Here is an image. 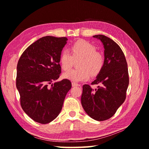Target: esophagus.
Returning a JSON list of instances; mask_svg holds the SVG:
<instances>
[{"label": "esophagus", "instance_id": "1", "mask_svg": "<svg viewBox=\"0 0 149 149\" xmlns=\"http://www.w3.org/2000/svg\"><path fill=\"white\" fill-rule=\"evenodd\" d=\"M72 86H81V84H78L77 83H74V82H73V83H72Z\"/></svg>", "mask_w": 149, "mask_h": 149}]
</instances>
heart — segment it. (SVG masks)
<instances>
[{"instance_id":"1","label":"heart","mask_w":149,"mask_h":149,"mask_svg":"<svg viewBox=\"0 0 149 149\" xmlns=\"http://www.w3.org/2000/svg\"><path fill=\"white\" fill-rule=\"evenodd\" d=\"M79 59L77 68L71 70L63 74V77L73 81H86L91 76H96L104 65V57L96 50L93 44L86 40H80L72 44L68 50H63L59 57L61 68L67 71L72 66L74 59Z\"/></svg>"}]
</instances>
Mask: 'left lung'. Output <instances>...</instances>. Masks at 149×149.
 <instances>
[{"label": "left lung", "mask_w": 149, "mask_h": 149, "mask_svg": "<svg viewBox=\"0 0 149 149\" xmlns=\"http://www.w3.org/2000/svg\"><path fill=\"white\" fill-rule=\"evenodd\" d=\"M102 42L104 65L91 85L99 84L93 90L84 84L81 104L91 118L97 121L106 120L115 115L124 102L129 83L127 63L120 46L102 34L93 36Z\"/></svg>", "instance_id": "obj_1"}]
</instances>
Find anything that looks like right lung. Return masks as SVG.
I'll return each instance as SVG.
<instances>
[{"label":"right lung","mask_w":149,"mask_h":149,"mask_svg":"<svg viewBox=\"0 0 149 149\" xmlns=\"http://www.w3.org/2000/svg\"><path fill=\"white\" fill-rule=\"evenodd\" d=\"M68 39L47 36L31 44L17 64L16 85L24 111L34 121L46 124L58 116L71 89L70 80L49 86L60 76L59 57Z\"/></svg>","instance_id":"add662e5"}]
</instances>
